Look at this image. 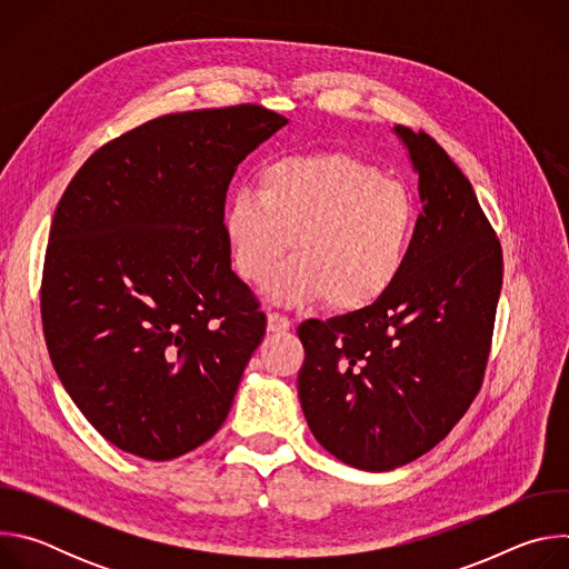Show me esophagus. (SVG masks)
Segmentation results:
<instances>
[{
  "label": "esophagus",
  "mask_w": 569,
  "mask_h": 569,
  "mask_svg": "<svg viewBox=\"0 0 569 569\" xmlns=\"http://www.w3.org/2000/svg\"><path fill=\"white\" fill-rule=\"evenodd\" d=\"M290 329V319L281 312H268V331L270 333H286Z\"/></svg>",
  "instance_id": "esophagus-1"
}]
</instances>
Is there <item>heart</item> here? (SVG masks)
Returning a JSON list of instances; mask_svg holds the SVG:
<instances>
[{
  "instance_id": "b5f03b06",
  "label": "heart",
  "mask_w": 569,
  "mask_h": 569,
  "mask_svg": "<svg viewBox=\"0 0 569 569\" xmlns=\"http://www.w3.org/2000/svg\"><path fill=\"white\" fill-rule=\"evenodd\" d=\"M417 229L402 182L347 152L288 154L266 164L254 189H236L222 231L236 274L266 283L288 306L323 299L336 312L376 303L400 277Z\"/></svg>"
}]
</instances>
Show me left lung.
Instances as JSON below:
<instances>
[{
	"mask_svg": "<svg viewBox=\"0 0 569 569\" xmlns=\"http://www.w3.org/2000/svg\"><path fill=\"white\" fill-rule=\"evenodd\" d=\"M423 211L396 283L371 306L299 323L297 378L315 439L340 461L393 470L466 415L493 336L502 250L472 184L426 132L393 126Z\"/></svg>",
	"mask_w": 569,
	"mask_h": 569,
	"instance_id": "obj_1",
	"label": "left lung"
}]
</instances>
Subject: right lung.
<instances>
[{"label": "right lung", "mask_w": 569, "mask_h": 569, "mask_svg": "<svg viewBox=\"0 0 569 569\" xmlns=\"http://www.w3.org/2000/svg\"><path fill=\"white\" fill-rule=\"evenodd\" d=\"M286 123L261 106L152 119L99 148L56 207L47 349L76 408L130 455L176 459L229 415L266 315L231 270L224 193Z\"/></svg>", "instance_id": "1"}]
</instances>
